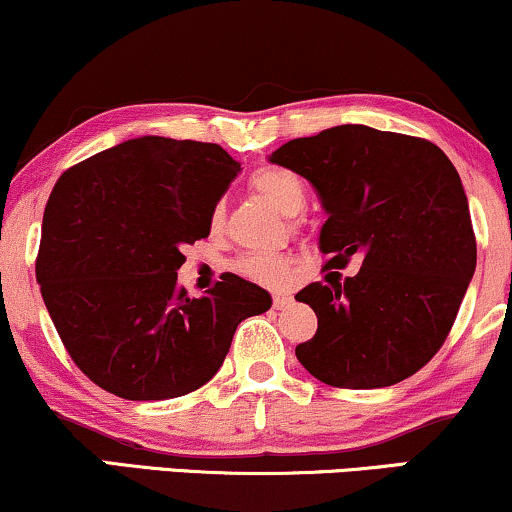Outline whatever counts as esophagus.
I'll list each match as a JSON object with an SVG mask.
<instances>
[{
    "mask_svg": "<svg viewBox=\"0 0 512 512\" xmlns=\"http://www.w3.org/2000/svg\"><path fill=\"white\" fill-rule=\"evenodd\" d=\"M293 304V297L290 295H274V309H286Z\"/></svg>",
    "mask_w": 512,
    "mask_h": 512,
    "instance_id": "1",
    "label": "esophagus"
}]
</instances>
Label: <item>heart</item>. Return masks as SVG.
Returning <instances> with one entry per match:
<instances>
[{
	"label": "heart",
	"mask_w": 512,
	"mask_h": 512,
	"mask_svg": "<svg viewBox=\"0 0 512 512\" xmlns=\"http://www.w3.org/2000/svg\"><path fill=\"white\" fill-rule=\"evenodd\" d=\"M252 189L267 200L269 205L286 217H295L302 212L307 203V189H304L302 179L286 167H262L252 174ZM224 224V205L217 203L210 212L212 229H222ZM236 271L250 281L262 283L269 288H281L290 281V260L276 252H248L236 262Z\"/></svg>",
	"instance_id": "obj_1"
}]
</instances>
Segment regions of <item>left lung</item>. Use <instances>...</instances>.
Wrapping results in <instances>:
<instances>
[{
    "mask_svg": "<svg viewBox=\"0 0 512 512\" xmlns=\"http://www.w3.org/2000/svg\"><path fill=\"white\" fill-rule=\"evenodd\" d=\"M269 163L319 193L326 269L361 257L357 276H326L295 295L319 328L295 347L314 378L371 390L401 383L444 345L470 278L477 245L461 177L442 148L366 125L293 139Z\"/></svg>",
    "mask_w": 512,
    "mask_h": 512,
    "instance_id": "obj_1",
    "label": "left lung"
}]
</instances>
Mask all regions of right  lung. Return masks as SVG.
I'll list each match as a JSON object with an SVG mask.
<instances>
[{
  "instance_id": "obj_1",
  "label": "right lung",
  "mask_w": 512,
  "mask_h": 512,
  "mask_svg": "<svg viewBox=\"0 0 512 512\" xmlns=\"http://www.w3.org/2000/svg\"><path fill=\"white\" fill-rule=\"evenodd\" d=\"M241 172L222 146L122 141L61 174L42 219L37 283L80 371L106 392L158 401L203 387L238 323L271 307L236 274L205 295L177 286L184 245Z\"/></svg>"
}]
</instances>
